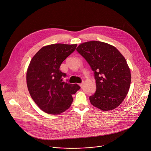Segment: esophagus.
Returning a JSON list of instances; mask_svg holds the SVG:
<instances>
[{"label":"esophagus","instance_id":"34e87169","mask_svg":"<svg viewBox=\"0 0 151 151\" xmlns=\"http://www.w3.org/2000/svg\"><path fill=\"white\" fill-rule=\"evenodd\" d=\"M80 87L82 88V87H83V83H80Z\"/></svg>","mask_w":151,"mask_h":151}]
</instances>
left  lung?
<instances>
[{
    "label": "left lung",
    "mask_w": 151,
    "mask_h": 151,
    "mask_svg": "<svg viewBox=\"0 0 151 151\" xmlns=\"http://www.w3.org/2000/svg\"><path fill=\"white\" fill-rule=\"evenodd\" d=\"M76 50L94 72L96 90L89 97L91 104L104 111L118 107L131 82L130 70L124 56L115 47L101 41L83 42Z\"/></svg>",
    "instance_id": "1"
}]
</instances>
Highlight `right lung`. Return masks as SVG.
<instances>
[{
  "label": "right lung",
  "mask_w": 151,
  "mask_h": 151,
  "mask_svg": "<svg viewBox=\"0 0 151 151\" xmlns=\"http://www.w3.org/2000/svg\"><path fill=\"white\" fill-rule=\"evenodd\" d=\"M77 44H54L43 47L32 59L27 73L29 93L44 112L57 115L70 107L72 95L80 89L76 84L63 82L66 74L59 68L76 50Z\"/></svg>",
  "instance_id": "obj_1"
}]
</instances>
